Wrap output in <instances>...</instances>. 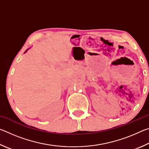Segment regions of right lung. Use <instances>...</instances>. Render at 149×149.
<instances>
[{
  "label": "right lung",
  "instance_id": "1",
  "mask_svg": "<svg viewBox=\"0 0 149 149\" xmlns=\"http://www.w3.org/2000/svg\"><path fill=\"white\" fill-rule=\"evenodd\" d=\"M27 50H28V49H27V50H26V52H25V53H26V52H27Z\"/></svg>",
  "mask_w": 149,
  "mask_h": 149
}]
</instances>
